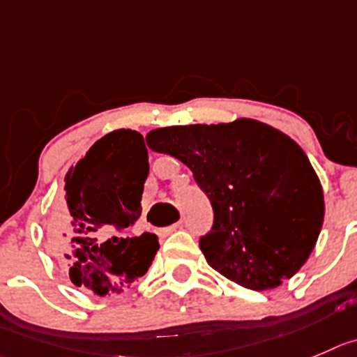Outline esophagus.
I'll return each mask as SVG.
<instances>
[{"label": "esophagus", "instance_id": "esophagus-1", "mask_svg": "<svg viewBox=\"0 0 357 357\" xmlns=\"http://www.w3.org/2000/svg\"><path fill=\"white\" fill-rule=\"evenodd\" d=\"M178 227H181V222H175L168 227H162V229H159V236H168L169 233H173L175 229H178Z\"/></svg>", "mask_w": 357, "mask_h": 357}]
</instances>
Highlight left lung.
<instances>
[{"label":"left lung","mask_w":357,"mask_h":357,"mask_svg":"<svg viewBox=\"0 0 357 357\" xmlns=\"http://www.w3.org/2000/svg\"><path fill=\"white\" fill-rule=\"evenodd\" d=\"M149 149L184 162L213 210L199 249L213 270L254 291L280 286L310 256L322 188L300 145L252 119L159 128Z\"/></svg>","instance_id":"8db88e82"}]
</instances>
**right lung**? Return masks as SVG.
I'll return each instance as SVG.
<instances>
[{"mask_svg":"<svg viewBox=\"0 0 357 357\" xmlns=\"http://www.w3.org/2000/svg\"><path fill=\"white\" fill-rule=\"evenodd\" d=\"M147 175L144 137L133 130L105 135L68 172V206L56 233L65 229L57 243L75 286L100 296L121 293L151 266L158 236L128 233L142 215Z\"/></svg>","mask_w":357,"mask_h":357,"instance_id":"obj_1","label":"right lung"}]
</instances>
